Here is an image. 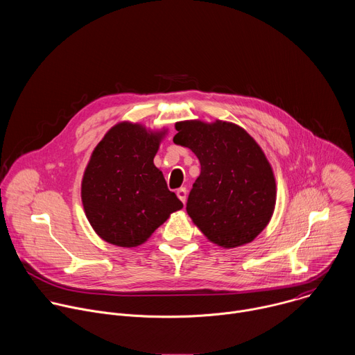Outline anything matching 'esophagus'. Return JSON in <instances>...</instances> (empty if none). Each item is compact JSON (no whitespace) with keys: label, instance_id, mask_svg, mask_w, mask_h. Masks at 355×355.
<instances>
[{"label":"esophagus","instance_id":"esophagus-1","mask_svg":"<svg viewBox=\"0 0 355 355\" xmlns=\"http://www.w3.org/2000/svg\"><path fill=\"white\" fill-rule=\"evenodd\" d=\"M177 196L180 198V200L182 202V204H185V200H187V188L182 187V188L177 189Z\"/></svg>","mask_w":355,"mask_h":355}]
</instances>
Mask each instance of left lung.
I'll list each match as a JSON object with an SVG mask.
<instances>
[{
	"label": "left lung",
	"instance_id": "8db88e82",
	"mask_svg": "<svg viewBox=\"0 0 355 355\" xmlns=\"http://www.w3.org/2000/svg\"><path fill=\"white\" fill-rule=\"evenodd\" d=\"M174 143L191 148L200 174L187 200L192 222L212 243L233 248L254 240L275 207L272 168L256 143L234 123L178 122Z\"/></svg>",
	"mask_w": 355,
	"mask_h": 355
}]
</instances>
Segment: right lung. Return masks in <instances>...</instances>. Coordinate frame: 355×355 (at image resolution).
Returning a JSON list of instances; mask_svg holds the SVG:
<instances>
[{"instance_id":"add662e5","label":"right lung","mask_w":355,"mask_h":355,"mask_svg":"<svg viewBox=\"0 0 355 355\" xmlns=\"http://www.w3.org/2000/svg\"><path fill=\"white\" fill-rule=\"evenodd\" d=\"M163 135L123 122L92 151L81 199L92 229L105 241L136 247L182 208L153 163Z\"/></svg>"}]
</instances>
